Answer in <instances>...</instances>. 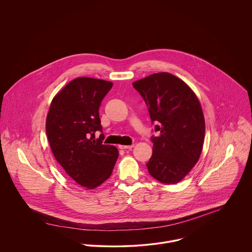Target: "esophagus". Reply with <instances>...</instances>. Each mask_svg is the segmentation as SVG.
Here are the masks:
<instances>
[{
	"label": "esophagus",
	"instance_id": "esophagus-1",
	"mask_svg": "<svg viewBox=\"0 0 252 252\" xmlns=\"http://www.w3.org/2000/svg\"><path fill=\"white\" fill-rule=\"evenodd\" d=\"M134 147V144L131 145H119L120 149H132Z\"/></svg>",
	"mask_w": 252,
	"mask_h": 252
}]
</instances>
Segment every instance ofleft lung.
<instances>
[{"label":"left lung","mask_w":252,"mask_h":252,"mask_svg":"<svg viewBox=\"0 0 252 252\" xmlns=\"http://www.w3.org/2000/svg\"><path fill=\"white\" fill-rule=\"evenodd\" d=\"M147 106L157 136L151 137L153 153L146 164L149 175L165 184H176L198 162L205 138L200 102L179 77L153 73L133 82Z\"/></svg>","instance_id":"left-lung-1"}]
</instances>
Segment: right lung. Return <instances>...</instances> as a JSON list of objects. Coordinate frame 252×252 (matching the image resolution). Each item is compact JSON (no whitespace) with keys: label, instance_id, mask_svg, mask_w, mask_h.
Instances as JSON below:
<instances>
[{"label":"right lung","instance_id":"add662e5","mask_svg":"<svg viewBox=\"0 0 252 252\" xmlns=\"http://www.w3.org/2000/svg\"><path fill=\"white\" fill-rule=\"evenodd\" d=\"M112 82L78 77L52 100L46 117V134L52 153L65 172L79 185L93 189L110 177L118 150L95 140L103 133L99 108Z\"/></svg>","mask_w":252,"mask_h":252}]
</instances>
